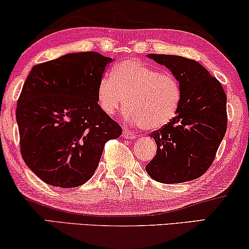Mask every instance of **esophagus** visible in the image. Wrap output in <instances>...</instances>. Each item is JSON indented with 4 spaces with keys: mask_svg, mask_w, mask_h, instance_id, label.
<instances>
[{
    "mask_svg": "<svg viewBox=\"0 0 249 249\" xmlns=\"http://www.w3.org/2000/svg\"><path fill=\"white\" fill-rule=\"evenodd\" d=\"M122 136H124L125 140H135V138H136V135L132 134L131 131L125 130V129L124 131H122Z\"/></svg>",
    "mask_w": 249,
    "mask_h": 249,
    "instance_id": "34e87169",
    "label": "esophagus"
}]
</instances>
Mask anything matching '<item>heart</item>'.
Here are the masks:
<instances>
[{
    "mask_svg": "<svg viewBox=\"0 0 249 249\" xmlns=\"http://www.w3.org/2000/svg\"><path fill=\"white\" fill-rule=\"evenodd\" d=\"M182 99V87L170 72L138 59H127L113 67L97 85V102L105 114L114 115L128 105L124 119L129 124L157 130L176 117Z\"/></svg>",
    "mask_w": 249,
    "mask_h": 249,
    "instance_id": "1",
    "label": "heart"
}]
</instances>
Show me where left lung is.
<instances>
[{"mask_svg": "<svg viewBox=\"0 0 249 249\" xmlns=\"http://www.w3.org/2000/svg\"><path fill=\"white\" fill-rule=\"evenodd\" d=\"M182 87L176 117L151 134L157 154L145 167L154 180L177 184L196 179L214 160L227 131V95L216 77L198 61L176 54L150 53Z\"/></svg>", "mask_w": 249, "mask_h": 249, "instance_id": "8db88e82", "label": "left lung"}]
</instances>
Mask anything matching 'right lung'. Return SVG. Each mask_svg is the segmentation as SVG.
Listing matches in <instances>:
<instances>
[{"mask_svg":"<svg viewBox=\"0 0 249 249\" xmlns=\"http://www.w3.org/2000/svg\"><path fill=\"white\" fill-rule=\"evenodd\" d=\"M112 61L95 51L67 53L28 74L16 109L21 157L49 185L85 184L106 142L120 137L121 127L97 102V85Z\"/></svg>","mask_w":249,"mask_h":249,"instance_id":"obj_1","label":"right lung"}]
</instances>
